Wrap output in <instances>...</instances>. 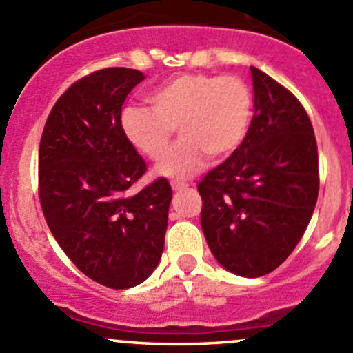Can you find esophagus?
<instances>
[{
    "label": "esophagus",
    "instance_id": "esophagus-1",
    "mask_svg": "<svg viewBox=\"0 0 353 353\" xmlns=\"http://www.w3.org/2000/svg\"><path fill=\"white\" fill-rule=\"evenodd\" d=\"M170 186H172V190L176 191V193H179V191H184L188 188L186 183H181V181H172L170 183Z\"/></svg>",
    "mask_w": 353,
    "mask_h": 353
}]
</instances>
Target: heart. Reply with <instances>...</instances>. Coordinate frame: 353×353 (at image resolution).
Here are the masks:
<instances>
[{"instance_id": "b5f03b06", "label": "heart", "mask_w": 353, "mask_h": 353, "mask_svg": "<svg viewBox=\"0 0 353 353\" xmlns=\"http://www.w3.org/2000/svg\"><path fill=\"white\" fill-rule=\"evenodd\" d=\"M150 109L126 105L121 130L141 155L159 160L177 127L181 141L157 165L167 177H188L205 159L222 162L236 154L249 133L252 92L237 74L181 73L147 95Z\"/></svg>"}]
</instances>
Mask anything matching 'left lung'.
<instances>
[{"instance_id": "obj_1", "label": "left lung", "mask_w": 353, "mask_h": 353, "mask_svg": "<svg viewBox=\"0 0 353 353\" xmlns=\"http://www.w3.org/2000/svg\"><path fill=\"white\" fill-rule=\"evenodd\" d=\"M254 116L239 150L198 184L201 229L216 261L241 276L268 275L295 249L319 193L318 145L304 105L251 66Z\"/></svg>"}]
</instances>
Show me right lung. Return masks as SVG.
Here are the masks:
<instances>
[{"label":"right lung","instance_id":"add662e5","mask_svg":"<svg viewBox=\"0 0 353 353\" xmlns=\"http://www.w3.org/2000/svg\"><path fill=\"white\" fill-rule=\"evenodd\" d=\"M143 78L131 68H104L77 80L49 112L39 147L46 222L73 265L109 288L152 275L172 199L165 177L133 190L147 163L123 134L121 110Z\"/></svg>","mask_w":353,"mask_h":353}]
</instances>
